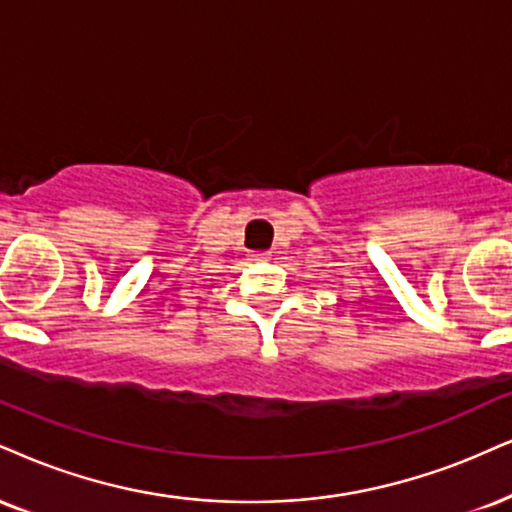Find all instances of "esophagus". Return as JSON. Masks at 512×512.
Masks as SVG:
<instances>
[{
    "label": "esophagus",
    "instance_id": "esophagus-1",
    "mask_svg": "<svg viewBox=\"0 0 512 512\" xmlns=\"http://www.w3.org/2000/svg\"><path fill=\"white\" fill-rule=\"evenodd\" d=\"M251 256H256V258H270V251H258V254H251Z\"/></svg>",
    "mask_w": 512,
    "mask_h": 512
}]
</instances>
